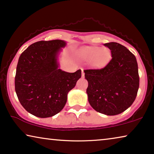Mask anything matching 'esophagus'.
Segmentation results:
<instances>
[{
  "instance_id": "esophagus-1",
  "label": "esophagus",
  "mask_w": 154,
  "mask_h": 154,
  "mask_svg": "<svg viewBox=\"0 0 154 154\" xmlns=\"http://www.w3.org/2000/svg\"><path fill=\"white\" fill-rule=\"evenodd\" d=\"M82 77H84V72L83 69H82Z\"/></svg>"
}]
</instances>
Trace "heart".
I'll list each match as a JSON object with an SVG mask.
<instances>
[{
  "label": "heart",
  "mask_w": 154,
  "mask_h": 154,
  "mask_svg": "<svg viewBox=\"0 0 154 154\" xmlns=\"http://www.w3.org/2000/svg\"><path fill=\"white\" fill-rule=\"evenodd\" d=\"M79 57L90 61L91 66L94 68H102L109 63L111 59V51L107 48L88 47L82 49Z\"/></svg>",
  "instance_id": "obj_1"
}]
</instances>
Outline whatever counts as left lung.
I'll use <instances>...</instances> for the list:
<instances>
[{"label": "left lung", "instance_id": "8db88e82", "mask_svg": "<svg viewBox=\"0 0 154 154\" xmlns=\"http://www.w3.org/2000/svg\"><path fill=\"white\" fill-rule=\"evenodd\" d=\"M112 53L105 68L84 70L88 86L86 89L91 106L100 113L117 115L131 107L139 88L140 77L135 56L117 42L104 45Z\"/></svg>", "mask_w": 154, "mask_h": 154}]
</instances>
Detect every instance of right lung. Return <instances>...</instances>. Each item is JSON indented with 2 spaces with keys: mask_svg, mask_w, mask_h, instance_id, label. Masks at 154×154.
<instances>
[{
  "mask_svg": "<svg viewBox=\"0 0 154 154\" xmlns=\"http://www.w3.org/2000/svg\"><path fill=\"white\" fill-rule=\"evenodd\" d=\"M66 46L61 40L39 41L19 56L15 91L21 105L34 116L51 117L61 111L82 76L81 70L70 73L59 68L58 56Z\"/></svg>",
  "mask_w": 154,
  "mask_h": 154,
  "instance_id": "right-lung-1",
  "label": "right lung"
}]
</instances>
